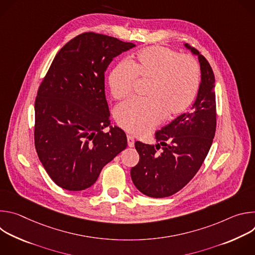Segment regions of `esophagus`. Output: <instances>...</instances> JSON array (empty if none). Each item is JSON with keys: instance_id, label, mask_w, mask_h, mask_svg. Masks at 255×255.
<instances>
[{"instance_id": "obj_1", "label": "esophagus", "mask_w": 255, "mask_h": 255, "mask_svg": "<svg viewBox=\"0 0 255 255\" xmlns=\"http://www.w3.org/2000/svg\"><path fill=\"white\" fill-rule=\"evenodd\" d=\"M127 142H128V146H129V147H133V146H134L135 140H134V138H133L132 136H130V135L127 136Z\"/></svg>"}]
</instances>
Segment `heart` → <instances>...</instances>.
<instances>
[{
	"mask_svg": "<svg viewBox=\"0 0 255 255\" xmlns=\"http://www.w3.org/2000/svg\"><path fill=\"white\" fill-rule=\"evenodd\" d=\"M135 79L148 83L146 101H128L115 111L118 125L126 132L141 136L150 132L165 117L173 119L183 114L194 101L199 85L200 69L190 55L163 46H149L132 56L130 65L118 63L109 76V86L114 99L128 97Z\"/></svg>",
	"mask_w": 255,
	"mask_h": 255,
	"instance_id": "obj_1",
	"label": "heart"
}]
</instances>
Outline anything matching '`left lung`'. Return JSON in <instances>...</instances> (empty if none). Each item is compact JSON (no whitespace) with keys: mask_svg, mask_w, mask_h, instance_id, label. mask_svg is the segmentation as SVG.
I'll use <instances>...</instances> for the list:
<instances>
[{"mask_svg":"<svg viewBox=\"0 0 255 255\" xmlns=\"http://www.w3.org/2000/svg\"><path fill=\"white\" fill-rule=\"evenodd\" d=\"M184 46L198 56L201 83L191 110L155 132L157 143L135 142L139 162L131 168L133 184L151 198L169 197L183 189L203 164L216 131L215 77L207 59L188 43ZM162 146L158 155L156 149Z\"/></svg>","mask_w":255,"mask_h":255,"instance_id":"8db88e82","label":"left lung"}]
</instances>
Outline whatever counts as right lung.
<instances>
[{
  "label": "right lung",
  "instance_id": "1",
  "mask_svg": "<svg viewBox=\"0 0 255 255\" xmlns=\"http://www.w3.org/2000/svg\"><path fill=\"white\" fill-rule=\"evenodd\" d=\"M135 46L89 32L55 55L35 101L34 139L43 167L58 187H92L103 167L127 147L125 132L110 125L105 72L113 58Z\"/></svg>",
  "mask_w": 255,
  "mask_h": 255
}]
</instances>
